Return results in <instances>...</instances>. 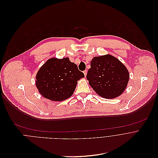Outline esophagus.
Returning <instances> with one entry per match:
<instances>
[{
    "instance_id": "obj_1",
    "label": "esophagus",
    "mask_w": 158,
    "mask_h": 158,
    "mask_svg": "<svg viewBox=\"0 0 158 158\" xmlns=\"http://www.w3.org/2000/svg\"><path fill=\"white\" fill-rule=\"evenodd\" d=\"M83 73H84V75H85V77H86V75H87V70H85V71L83 72Z\"/></svg>"
}]
</instances>
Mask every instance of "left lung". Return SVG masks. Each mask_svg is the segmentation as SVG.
Masks as SVG:
<instances>
[{
	"instance_id": "left-lung-1",
	"label": "left lung",
	"mask_w": 158,
	"mask_h": 158,
	"mask_svg": "<svg viewBox=\"0 0 158 158\" xmlns=\"http://www.w3.org/2000/svg\"><path fill=\"white\" fill-rule=\"evenodd\" d=\"M90 66L86 78L99 96L106 99L115 98L127 88L129 71L116 57L110 54L94 56Z\"/></svg>"
}]
</instances>
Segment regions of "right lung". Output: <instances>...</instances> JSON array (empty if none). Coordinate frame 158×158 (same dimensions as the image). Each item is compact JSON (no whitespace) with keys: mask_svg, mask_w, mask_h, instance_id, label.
<instances>
[{"mask_svg":"<svg viewBox=\"0 0 158 158\" xmlns=\"http://www.w3.org/2000/svg\"><path fill=\"white\" fill-rule=\"evenodd\" d=\"M84 77L83 73L68 57L51 58L37 72L35 85L43 97L61 102L72 95L77 81Z\"/></svg>","mask_w":158,"mask_h":158,"instance_id":"right-lung-1","label":"right lung"}]
</instances>
